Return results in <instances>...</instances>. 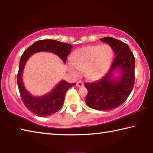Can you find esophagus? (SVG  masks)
<instances>
[{
  "label": "esophagus",
  "mask_w": 153,
  "mask_h": 153,
  "mask_svg": "<svg viewBox=\"0 0 153 153\" xmlns=\"http://www.w3.org/2000/svg\"><path fill=\"white\" fill-rule=\"evenodd\" d=\"M76 86L78 88H82L84 86V84H83L82 82H77L76 84Z\"/></svg>",
  "instance_id": "esophagus-1"
}]
</instances>
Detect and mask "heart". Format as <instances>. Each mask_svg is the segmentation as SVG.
I'll use <instances>...</instances> for the list:
<instances>
[{
	"instance_id": "heart-1",
	"label": "heart",
	"mask_w": 153,
	"mask_h": 153,
	"mask_svg": "<svg viewBox=\"0 0 153 153\" xmlns=\"http://www.w3.org/2000/svg\"><path fill=\"white\" fill-rule=\"evenodd\" d=\"M113 59V51L109 45L86 46L73 53L68 69L74 76H78L80 71L88 79H98L109 69Z\"/></svg>"
}]
</instances>
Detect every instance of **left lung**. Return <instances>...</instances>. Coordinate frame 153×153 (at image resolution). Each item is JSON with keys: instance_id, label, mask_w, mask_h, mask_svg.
<instances>
[{"instance_id": "8db88e82", "label": "left lung", "mask_w": 153, "mask_h": 153, "mask_svg": "<svg viewBox=\"0 0 153 153\" xmlns=\"http://www.w3.org/2000/svg\"><path fill=\"white\" fill-rule=\"evenodd\" d=\"M100 40L109 45L115 58L105 76L84 84L88 90L86 103L93 109L108 111L120 106L130 94L135 82V58L127 44L111 37ZM116 72L120 74L118 76Z\"/></svg>"}]
</instances>
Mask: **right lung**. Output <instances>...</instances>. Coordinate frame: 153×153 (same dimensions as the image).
<instances>
[{"instance_id": "1", "label": "right lung", "mask_w": 153, "mask_h": 153, "mask_svg": "<svg viewBox=\"0 0 153 153\" xmlns=\"http://www.w3.org/2000/svg\"><path fill=\"white\" fill-rule=\"evenodd\" d=\"M73 46L69 44L54 40L37 41L24 51L21 57L19 71L17 74V85L21 98L28 110L39 117H47L57 112L63 105L67 90L76 86V83L70 84L61 80L50 92L41 97H34L27 91L23 82V73L26 62L33 54L39 52H50L57 55L64 63Z\"/></svg>"}]
</instances>
